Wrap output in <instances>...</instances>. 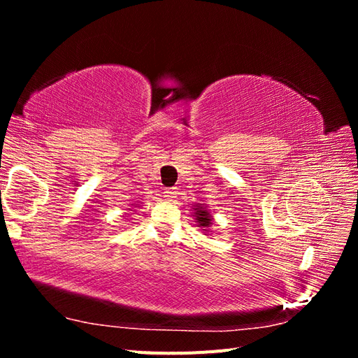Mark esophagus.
Instances as JSON below:
<instances>
[{
    "instance_id": "obj_1",
    "label": "esophagus",
    "mask_w": 358,
    "mask_h": 358,
    "mask_svg": "<svg viewBox=\"0 0 358 358\" xmlns=\"http://www.w3.org/2000/svg\"><path fill=\"white\" fill-rule=\"evenodd\" d=\"M177 194H178L177 187H169L164 191V199L167 201H175V199H177Z\"/></svg>"
}]
</instances>
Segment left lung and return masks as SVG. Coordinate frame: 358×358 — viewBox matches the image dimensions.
<instances>
[{
	"label": "left lung",
	"mask_w": 358,
	"mask_h": 358,
	"mask_svg": "<svg viewBox=\"0 0 358 358\" xmlns=\"http://www.w3.org/2000/svg\"><path fill=\"white\" fill-rule=\"evenodd\" d=\"M192 209L195 210L194 217L196 220V224L203 227V231L208 232L209 227L214 224V218H212L210 210L206 206H201V204H195Z\"/></svg>",
	"instance_id": "8db88e82"
}]
</instances>
